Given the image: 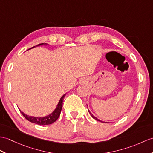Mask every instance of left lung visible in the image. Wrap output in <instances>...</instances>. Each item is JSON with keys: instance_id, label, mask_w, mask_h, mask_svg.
<instances>
[{"instance_id": "obj_1", "label": "left lung", "mask_w": 153, "mask_h": 153, "mask_svg": "<svg viewBox=\"0 0 153 153\" xmlns=\"http://www.w3.org/2000/svg\"><path fill=\"white\" fill-rule=\"evenodd\" d=\"M88 112H89V113H90V114H91V117H93V119H94L95 120H98V121H100V122H102V123H106V122H103V121H102V120H99L98 119H97V117H94V115H93V114H92V113H91V111H89V110H88Z\"/></svg>"}]
</instances>
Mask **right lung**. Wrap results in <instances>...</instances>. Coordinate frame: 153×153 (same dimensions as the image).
Here are the masks:
<instances>
[{"instance_id": "1", "label": "right lung", "mask_w": 153, "mask_h": 153, "mask_svg": "<svg viewBox=\"0 0 153 153\" xmlns=\"http://www.w3.org/2000/svg\"><path fill=\"white\" fill-rule=\"evenodd\" d=\"M46 45V44H40L37 45ZM34 47H33V48ZM31 49V48H30ZM65 94H64L62 97L60 98V100L58 103L57 105H56V108L53 111L51 114H49V115H47L45 117H32L27 115L26 114L21 111V110H19L21 114L23 115V117L25 118L27 120H28V121H30L31 123H33L35 124H37V125H51V124L55 122L57 119L59 117L60 114V111H61L62 108V103H63V100L64 98L65 97Z\"/></svg>"}]
</instances>
